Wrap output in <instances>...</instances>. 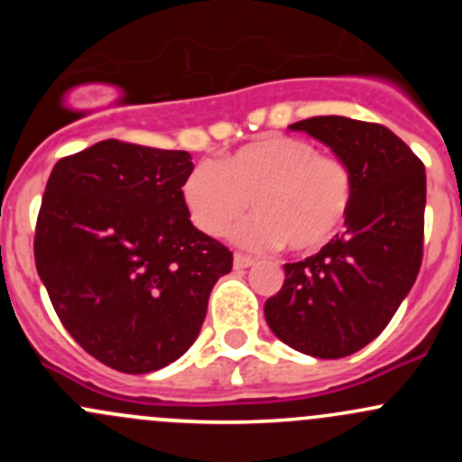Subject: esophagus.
<instances>
[{
	"label": "esophagus",
	"mask_w": 462,
	"mask_h": 462,
	"mask_svg": "<svg viewBox=\"0 0 462 462\" xmlns=\"http://www.w3.org/2000/svg\"><path fill=\"white\" fill-rule=\"evenodd\" d=\"M232 265H235V270H245V268H250V265H254V259L245 257V254H235Z\"/></svg>",
	"instance_id": "esophagus-1"
}]
</instances>
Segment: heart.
Masks as SVG:
<instances>
[{
	"mask_svg": "<svg viewBox=\"0 0 462 462\" xmlns=\"http://www.w3.org/2000/svg\"><path fill=\"white\" fill-rule=\"evenodd\" d=\"M180 199L209 236L226 235L253 201L257 214L232 232L236 244L253 250L283 244L291 253H310L342 230L353 180L344 162L319 156L315 144L268 134L227 153L221 165L194 167Z\"/></svg>",
	"mask_w": 462,
	"mask_h": 462,
	"instance_id": "obj_1",
	"label": "heart"
}]
</instances>
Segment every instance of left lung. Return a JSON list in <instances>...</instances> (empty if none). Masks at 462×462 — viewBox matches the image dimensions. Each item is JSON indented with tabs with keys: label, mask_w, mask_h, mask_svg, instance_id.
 Wrapping results in <instances>:
<instances>
[{
	"label": "left lung",
	"mask_w": 462,
	"mask_h": 462,
	"mask_svg": "<svg viewBox=\"0 0 462 462\" xmlns=\"http://www.w3.org/2000/svg\"><path fill=\"white\" fill-rule=\"evenodd\" d=\"M346 165V230L313 257L283 265L282 291L263 306L270 330L295 351L337 360L384 330L422 263L427 176L420 158L384 125L318 116L291 125Z\"/></svg>",
	"instance_id": "8db88e82"
}]
</instances>
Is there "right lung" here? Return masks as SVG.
Returning <instances> with one entry per match:
<instances>
[{"instance_id": "obj_1", "label": "right lung", "mask_w": 462, "mask_h": 462, "mask_svg": "<svg viewBox=\"0 0 462 462\" xmlns=\"http://www.w3.org/2000/svg\"><path fill=\"white\" fill-rule=\"evenodd\" d=\"M192 170L188 152L102 141L55 162L46 183L37 274L71 337L123 374L179 360L232 270L180 199Z\"/></svg>"}]
</instances>
